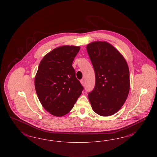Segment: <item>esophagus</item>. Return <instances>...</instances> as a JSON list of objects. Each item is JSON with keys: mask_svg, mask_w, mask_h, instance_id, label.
Masks as SVG:
<instances>
[{"mask_svg": "<svg viewBox=\"0 0 157 157\" xmlns=\"http://www.w3.org/2000/svg\"><path fill=\"white\" fill-rule=\"evenodd\" d=\"M81 83H82V85L83 86L85 85V81H84V79H81Z\"/></svg>", "mask_w": 157, "mask_h": 157, "instance_id": "obj_1", "label": "esophagus"}]
</instances>
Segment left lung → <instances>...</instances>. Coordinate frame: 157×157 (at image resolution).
<instances>
[{
    "instance_id": "8db88e82",
    "label": "left lung",
    "mask_w": 157,
    "mask_h": 157,
    "mask_svg": "<svg viewBox=\"0 0 157 157\" xmlns=\"http://www.w3.org/2000/svg\"><path fill=\"white\" fill-rule=\"evenodd\" d=\"M87 51L95 75V86L89 93V99L96 113L109 116L120 109L128 95V64L108 43L93 42L87 45Z\"/></svg>"
}]
</instances>
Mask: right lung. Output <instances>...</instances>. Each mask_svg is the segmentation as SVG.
<instances>
[{
  "label": "right lung",
  "mask_w": 157,
  "mask_h": 157,
  "mask_svg": "<svg viewBox=\"0 0 157 157\" xmlns=\"http://www.w3.org/2000/svg\"><path fill=\"white\" fill-rule=\"evenodd\" d=\"M79 47L62 46L47 54L40 62L34 81L38 99L44 109L61 117L74 107L84 89L72 66Z\"/></svg>",
  "instance_id": "right-lung-1"
}]
</instances>
